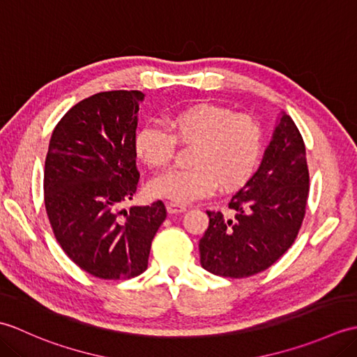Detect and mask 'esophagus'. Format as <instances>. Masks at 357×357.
Segmentation results:
<instances>
[{
  "label": "esophagus",
  "instance_id": "esophagus-1",
  "mask_svg": "<svg viewBox=\"0 0 357 357\" xmlns=\"http://www.w3.org/2000/svg\"><path fill=\"white\" fill-rule=\"evenodd\" d=\"M185 210H187L185 206H179V204H174V202H167V211H169L170 215L184 213Z\"/></svg>",
  "mask_w": 357,
  "mask_h": 357
}]
</instances>
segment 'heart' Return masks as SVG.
<instances>
[{"instance_id":"1","label":"heart","mask_w":357,"mask_h":357,"mask_svg":"<svg viewBox=\"0 0 357 357\" xmlns=\"http://www.w3.org/2000/svg\"><path fill=\"white\" fill-rule=\"evenodd\" d=\"M165 124L169 132L156 126L136 132V156L158 170L170 164L176 142L193 144L188 155L192 167L151 181L149 190L156 198L188 204L208 195L216 184L221 190H231L245 183L259 161L262 128L245 113L196 102L169 113Z\"/></svg>"}]
</instances>
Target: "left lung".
<instances>
[{
    "label": "left lung",
    "mask_w": 357,
    "mask_h": 357,
    "mask_svg": "<svg viewBox=\"0 0 357 357\" xmlns=\"http://www.w3.org/2000/svg\"><path fill=\"white\" fill-rule=\"evenodd\" d=\"M308 184L304 139L282 113L259 169L229 202L234 216L207 211L208 227L199 241L202 267L233 279L267 270L298 236Z\"/></svg>",
    "instance_id": "obj_1"
}]
</instances>
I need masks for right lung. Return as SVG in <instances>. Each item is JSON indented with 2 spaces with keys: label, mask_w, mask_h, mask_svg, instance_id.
Returning <instances> with one entry per match:
<instances>
[{
  "label": "right lung",
  "mask_w": 357,
  "mask_h": 357,
  "mask_svg": "<svg viewBox=\"0 0 357 357\" xmlns=\"http://www.w3.org/2000/svg\"><path fill=\"white\" fill-rule=\"evenodd\" d=\"M139 90L96 93L66 113L52 133L44 202L64 253L100 279L147 270L151 241L167 211L161 201L121 210L138 187L135 135Z\"/></svg>",
  "instance_id": "add662e5"
}]
</instances>
